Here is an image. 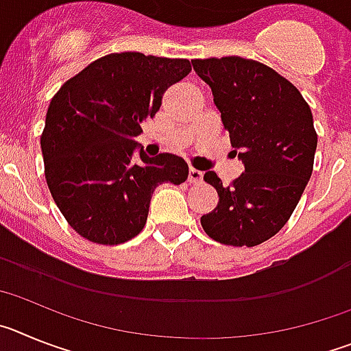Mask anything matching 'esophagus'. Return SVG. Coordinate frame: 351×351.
Masks as SVG:
<instances>
[{
  "label": "esophagus",
  "mask_w": 351,
  "mask_h": 351,
  "mask_svg": "<svg viewBox=\"0 0 351 351\" xmlns=\"http://www.w3.org/2000/svg\"><path fill=\"white\" fill-rule=\"evenodd\" d=\"M202 179H204V172H200V170H197L191 167L190 172H188V181L193 182V184H197V182H200Z\"/></svg>",
  "instance_id": "34e87169"
}]
</instances>
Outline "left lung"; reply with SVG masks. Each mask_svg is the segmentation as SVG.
<instances>
[{"label": "left lung", "instance_id": "8db88e82", "mask_svg": "<svg viewBox=\"0 0 351 351\" xmlns=\"http://www.w3.org/2000/svg\"><path fill=\"white\" fill-rule=\"evenodd\" d=\"M191 63L244 163L226 188L216 172H206L219 202L200 223L226 246H258L283 228L311 178L318 142L311 108L290 80L258 61L228 56Z\"/></svg>", "mask_w": 351, "mask_h": 351}]
</instances>
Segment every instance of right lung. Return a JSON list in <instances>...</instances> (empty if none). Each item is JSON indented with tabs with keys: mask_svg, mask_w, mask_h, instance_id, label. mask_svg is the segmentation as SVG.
<instances>
[{
	"mask_svg": "<svg viewBox=\"0 0 351 351\" xmlns=\"http://www.w3.org/2000/svg\"><path fill=\"white\" fill-rule=\"evenodd\" d=\"M191 71L188 60L114 52L68 79L49 105L42 145L56 206L84 239L114 246L138 235L158 184H181L176 154L133 160L142 123L160 110L167 88Z\"/></svg>",
	"mask_w": 351,
	"mask_h": 351,
	"instance_id": "obj_1",
	"label": "right lung"
}]
</instances>
